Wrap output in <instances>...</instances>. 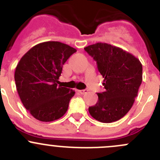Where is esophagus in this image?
Returning <instances> with one entry per match:
<instances>
[{"instance_id":"obj_1","label":"esophagus","mask_w":160,"mask_h":160,"mask_svg":"<svg viewBox=\"0 0 160 160\" xmlns=\"http://www.w3.org/2000/svg\"><path fill=\"white\" fill-rule=\"evenodd\" d=\"M78 91L79 93H80V94H86L87 92H88V90H78Z\"/></svg>"}]
</instances>
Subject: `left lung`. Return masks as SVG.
I'll return each instance as SVG.
<instances>
[{
  "mask_svg": "<svg viewBox=\"0 0 160 160\" xmlns=\"http://www.w3.org/2000/svg\"><path fill=\"white\" fill-rule=\"evenodd\" d=\"M84 50L97 62L105 91L88 110L102 123L117 121L129 112L142 82V65L138 58L120 48L96 43Z\"/></svg>",
  "mask_w": 160,
  "mask_h": 160,
  "instance_id": "left-lung-1",
  "label": "left lung"
}]
</instances>
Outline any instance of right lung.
<instances>
[{
  "mask_svg": "<svg viewBox=\"0 0 160 160\" xmlns=\"http://www.w3.org/2000/svg\"><path fill=\"white\" fill-rule=\"evenodd\" d=\"M77 52L58 41L40 43L21 58L15 72V81L25 108L35 119L54 121L64 116L73 90L58 86L62 66Z\"/></svg>",
  "mask_w": 160,
  "mask_h": 160,
  "instance_id": "obj_1",
  "label": "right lung"
}]
</instances>
